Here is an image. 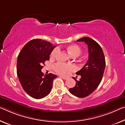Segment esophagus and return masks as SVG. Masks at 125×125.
<instances>
[{
	"mask_svg": "<svg viewBox=\"0 0 125 125\" xmlns=\"http://www.w3.org/2000/svg\"><path fill=\"white\" fill-rule=\"evenodd\" d=\"M60 78H62V79H64V80H66L67 79H68V78L64 77V76H60Z\"/></svg>",
	"mask_w": 125,
	"mask_h": 125,
	"instance_id": "obj_1",
	"label": "esophagus"
}]
</instances>
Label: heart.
I'll return each instance as SVG.
<instances>
[{
  "mask_svg": "<svg viewBox=\"0 0 125 125\" xmlns=\"http://www.w3.org/2000/svg\"><path fill=\"white\" fill-rule=\"evenodd\" d=\"M67 50L69 53L73 57H77L82 53V49L79 46L76 44H72L66 47ZM59 52V48H55L51 52L50 56L51 58H55L57 56ZM54 69L57 73L62 75H68L70 72H72L75 69V66L73 65H69L58 63L54 65Z\"/></svg>",
  "mask_w": 125,
  "mask_h": 125,
  "instance_id": "obj_1",
  "label": "heart"
}]
</instances>
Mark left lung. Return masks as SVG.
Wrapping results in <instances>:
<instances>
[{"label":"left lung","instance_id":"8db88e82","mask_svg":"<svg viewBox=\"0 0 125 125\" xmlns=\"http://www.w3.org/2000/svg\"><path fill=\"white\" fill-rule=\"evenodd\" d=\"M76 41L84 42L88 45L89 59L83 68L76 73L81 78L77 80L73 78L76 84L69 89V92L76 97L84 98L91 94L98 87L104 72L105 61L102 49L94 40L85 37Z\"/></svg>","mask_w":125,"mask_h":125}]
</instances>
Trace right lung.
<instances>
[{"mask_svg": "<svg viewBox=\"0 0 125 125\" xmlns=\"http://www.w3.org/2000/svg\"><path fill=\"white\" fill-rule=\"evenodd\" d=\"M56 47L49 42L33 39L27 43L19 53L17 73L24 91L35 99H41L50 93L56 75H44L42 65L49 60L50 55Z\"/></svg>", "mask_w": 125, "mask_h": 125, "instance_id": "obj_1", "label": "right lung"}]
</instances>
